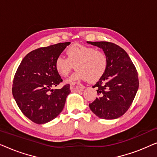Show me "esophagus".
<instances>
[{
  "mask_svg": "<svg viewBox=\"0 0 157 157\" xmlns=\"http://www.w3.org/2000/svg\"><path fill=\"white\" fill-rule=\"evenodd\" d=\"M84 89V86L82 84L78 83H74L71 85L70 89L72 92H80L83 91V89Z\"/></svg>",
  "mask_w": 157,
  "mask_h": 157,
  "instance_id": "esophagus-1",
  "label": "esophagus"
}]
</instances>
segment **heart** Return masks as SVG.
I'll return each instance as SVG.
<instances>
[{
  "instance_id": "heart-1",
  "label": "heart",
  "mask_w": 157,
  "mask_h": 157,
  "mask_svg": "<svg viewBox=\"0 0 157 157\" xmlns=\"http://www.w3.org/2000/svg\"><path fill=\"white\" fill-rule=\"evenodd\" d=\"M66 53L67 58H56L55 68L61 76L66 77L76 67L77 71L68 79V82L81 80L96 82L106 71L108 59L104 51L76 44L68 47Z\"/></svg>"
}]
</instances>
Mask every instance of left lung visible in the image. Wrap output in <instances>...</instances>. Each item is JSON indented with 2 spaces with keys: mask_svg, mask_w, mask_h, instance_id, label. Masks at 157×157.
Wrapping results in <instances>:
<instances>
[{
  "mask_svg": "<svg viewBox=\"0 0 157 157\" xmlns=\"http://www.w3.org/2000/svg\"><path fill=\"white\" fill-rule=\"evenodd\" d=\"M87 43L102 48L108 59L106 73L93 86L97 88L98 97L89 104L90 109L101 119H117L129 109L139 89L136 67L118 45L107 41Z\"/></svg>",
  "mask_w": 157,
  "mask_h": 157,
  "instance_id": "8db88e82",
  "label": "left lung"
}]
</instances>
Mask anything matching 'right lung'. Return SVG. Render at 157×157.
Instances as JSON below:
<instances>
[{
  "mask_svg": "<svg viewBox=\"0 0 157 157\" xmlns=\"http://www.w3.org/2000/svg\"><path fill=\"white\" fill-rule=\"evenodd\" d=\"M70 44L59 43L31 51L15 74L13 96L22 113L34 123H47L63 109L70 85L52 88L63 81L56 70L55 61Z\"/></svg>",
  "mask_w": 157,
  "mask_h": 157,
  "instance_id": "obj_1",
  "label": "right lung"
}]
</instances>
